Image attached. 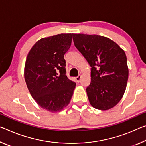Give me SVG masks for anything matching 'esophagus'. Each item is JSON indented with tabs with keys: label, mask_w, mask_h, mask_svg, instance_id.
Wrapping results in <instances>:
<instances>
[{
	"label": "esophagus",
	"mask_w": 146,
	"mask_h": 146,
	"mask_svg": "<svg viewBox=\"0 0 146 146\" xmlns=\"http://www.w3.org/2000/svg\"><path fill=\"white\" fill-rule=\"evenodd\" d=\"M80 79H81V75H78L77 77H76V80H77L78 82H79L80 81Z\"/></svg>",
	"instance_id": "obj_1"
}]
</instances>
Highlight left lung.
Masks as SVG:
<instances>
[{
  "label": "left lung",
  "instance_id": "1",
  "mask_svg": "<svg viewBox=\"0 0 146 146\" xmlns=\"http://www.w3.org/2000/svg\"><path fill=\"white\" fill-rule=\"evenodd\" d=\"M76 48L91 67L86 92L96 109L107 110L123 98L129 77L124 50L114 41L96 34H73Z\"/></svg>",
  "mask_w": 146,
  "mask_h": 146
}]
</instances>
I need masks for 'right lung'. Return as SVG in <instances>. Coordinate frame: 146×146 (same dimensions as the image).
<instances>
[{
	"label": "right lung",
	"instance_id": "add662e5",
	"mask_svg": "<svg viewBox=\"0 0 146 146\" xmlns=\"http://www.w3.org/2000/svg\"><path fill=\"white\" fill-rule=\"evenodd\" d=\"M72 34L40 39L27 55L24 76L36 102L50 112H60L68 105L76 84L66 76L64 54L70 48Z\"/></svg>",
	"mask_w": 146,
	"mask_h": 146
}]
</instances>
